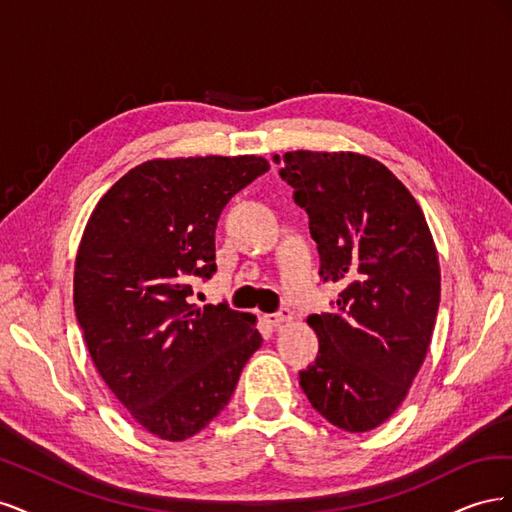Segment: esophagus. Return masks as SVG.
<instances>
[{
    "label": "esophagus",
    "instance_id": "obj_1",
    "mask_svg": "<svg viewBox=\"0 0 512 512\" xmlns=\"http://www.w3.org/2000/svg\"><path fill=\"white\" fill-rule=\"evenodd\" d=\"M267 320H269L271 324H275V327H280V324H286V322L292 320V312H290L288 307H282V309H277L275 314H269Z\"/></svg>",
    "mask_w": 512,
    "mask_h": 512
}]
</instances>
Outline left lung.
<instances>
[{"mask_svg":"<svg viewBox=\"0 0 512 512\" xmlns=\"http://www.w3.org/2000/svg\"><path fill=\"white\" fill-rule=\"evenodd\" d=\"M280 177L309 218L331 312L307 322L318 356L299 371L312 408L339 429L382 425L421 369L440 305V265L425 215L384 164L359 153L288 151Z\"/></svg>","mask_w":512,"mask_h":512,"instance_id":"left-lung-1","label":"left lung"}]
</instances>
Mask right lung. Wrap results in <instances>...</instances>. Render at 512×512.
Returning <instances> with one entry per match:
<instances>
[{"label": "right lung", "instance_id": "add662e5", "mask_svg": "<svg viewBox=\"0 0 512 512\" xmlns=\"http://www.w3.org/2000/svg\"><path fill=\"white\" fill-rule=\"evenodd\" d=\"M267 170L256 156L151 160L123 175L87 222L76 320L108 389L162 440L205 429L262 344L250 314L188 299L215 273L220 213Z\"/></svg>", "mask_w": 512, "mask_h": 512}]
</instances>
